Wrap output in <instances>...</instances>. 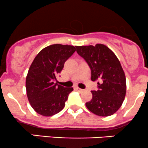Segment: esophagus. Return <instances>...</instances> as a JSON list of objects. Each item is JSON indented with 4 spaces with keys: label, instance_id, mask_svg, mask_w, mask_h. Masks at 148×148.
<instances>
[{
    "label": "esophagus",
    "instance_id": "1",
    "mask_svg": "<svg viewBox=\"0 0 148 148\" xmlns=\"http://www.w3.org/2000/svg\"><path fill=\"white\" fill-rule=\"evenodd\" d=\"M76 89H77V91H78V92H82L83 91H84V89H80V88H79V87H76Z\"/></svg>",
    "mask_w": 148,
    "mask_h": 148
}]
</instances>
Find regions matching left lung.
I'll list each match as a JSON object with an SVG mask.
<instances>
[{
    "label": "left lung",
    "instance_id": "1",
    "mask_svg": "<svg viewBox=\"0 0 148 148\" xmlns=\"http://www.w3.org/2000/svg\"><path fill=\"white\" fill-rule=\"evenodd\" d=\"M77 52L91 69V79L98 80V90L92 91V99L86 103L89 110L102 117L113 114L124 100L126 77L119 59L107 46H76Z\"/></svg>",
    "mask_w": 148,
    "mask_h": 148
}]
</instances>
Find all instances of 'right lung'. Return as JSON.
I'll use <instances>...</instances> for the list:
<instances>
[{
  "label": "right lung",
  "instance_id": "right-lung-1",
  "mask_svg": "<svg viewBox=\"0 0 148 148\" xmlns=\"http://www.w3.org/2000/svg\"><path fill=\"white\" fill-rule=\"evenodd\" d=\"M76 47L54 44L47 46L35 57L26 79L28 99L38 114L49 117L63 110L73 87L54 83L66 61L75 52Z\"/></svg>",
  "mask_w": 148,
  "mask_h": 148
}]
</instances>
